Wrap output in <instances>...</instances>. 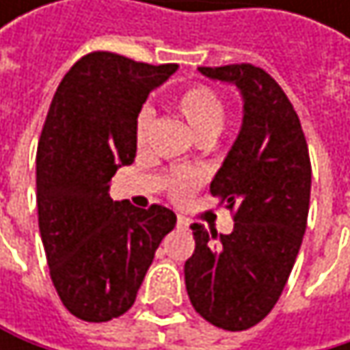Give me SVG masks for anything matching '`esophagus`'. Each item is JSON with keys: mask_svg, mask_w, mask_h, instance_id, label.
Instances as JSON below:
<instances>
[{"mask_svg": "<svg viewBox=\"0 0 350 350\" xmlns=\"http://www.w3.org/2000/svg\"><path fill=\"white\" fill-rule=\"evenodd\" d=\"M176 225H178V229H188L190 221H188L186 217H182V215H180V217L176 219Z\"/></svg>", "mask_w": 350, "mask_h": 350, "instance_id": "esophagus-1", "label": "esophagus"}]
</instances>
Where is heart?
I'll use <instances>...</instances> for the list:
<instances>
[{
	"label": "heart",
	"instance_id": "1",
	"mask_svg": "<svg viewBox=\"0 0 350 350\" xmlns=\"http://www.w3.org/2000/svg\"><path fill=\"white\" fill-rule=\"evenodd\" d=\"M176 111L184 117V121L190 125V129L196 133V137H217L223 131L225 119H227V107L221 95L206 87V85H192L186 87L182 93H178L174 99ZM152 127V111L144 109L133 127V139L137 148H144L150 137ZM198 184L194 174H178L172 180V194L176 198L188 196L194 186Z\"/></svg>",
	"mask_w": 350,
	"mask_h": 350
}]
</instances>
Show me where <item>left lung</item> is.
<instances>
[{"label": "left lung", "instance_id": "left-lung-1", "mask_svg": "<svg viewBox=\"0 0 350 350\" xmlns=\"http://www.w3.org/2000/svg\"><path fill=\"white\" fill-rule=\"evenodd\" d=\"M243 97L241 131L211 194L233 211V233L192 225L194 253L184 263L194 310L223 330H247L280 300L308 221L312 168L298 113L259 66H200Z\"/></svg>", "mask_w": 350, "mask_h": 350}]
</instances>
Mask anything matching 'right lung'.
I'll use <instances>...</instances> for the list:
<instances>
[{"mask_svg":"<svg viewBox=\"0 0 350 350\" xmlns=\"http://www.w3.org/2000/svg\"><path fill=\"white\" fill-rule=\"evenodd\" d=\"M176 68L91 52L64 75L50 103L36 154L38 225L52 284L81 320L125 314L174 229L170 208L115 202L109 182L133 162L142 105Z\"/></svg>","mask_w":350,"mask_h":350,"instance_id":"right-lung-1","label":"right lung"}]
</instances>
